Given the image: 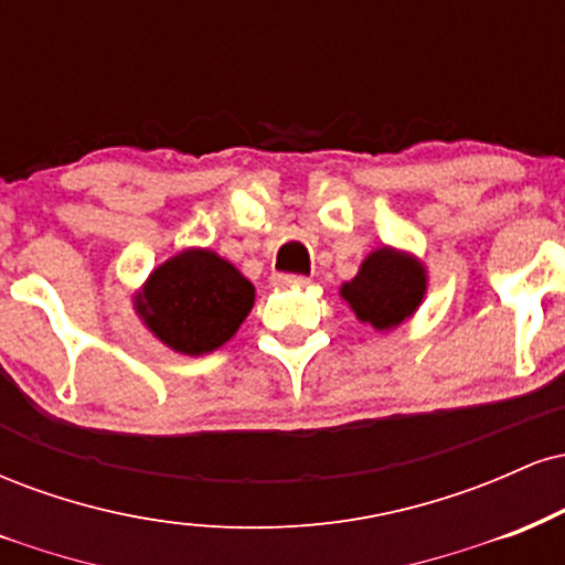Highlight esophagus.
<instances>
[{
	"label": "esophagus",
	"mask_w": 565,
	"mask_h": 565,
	"mask_svg": "<svg viewBox=\"0 0 565 565\" xmlns=\"http://www.w3.org/2000/svg\"><path fill=\"white\" fill-rule=\"evenodd\" d=\"M276 289H289V287H308L310 278L308 276H289V274H278L270 278Z\"/></svg>",
	"instance_id": "1"
}]
</instances>
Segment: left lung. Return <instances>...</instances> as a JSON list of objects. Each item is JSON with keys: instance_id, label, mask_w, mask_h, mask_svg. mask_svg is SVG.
Here are the masks:
<instances>
[{"instance_id": "obj_1", "label": "left lung", "mask_w": 565, "mask_h": 565, "mask_svg": "<svg viewBox=\"0 0 565 565\" xmlns=\"http://www.w3.org/2000/svg\"><path fill=\"white\" fill-rule=\"evenodd\" d=\"M427 295V268L417 255L395 246L369 252L359 274L340 287V297L361 323L391 332L412 319Z\"/></svg>"}]
</instances>
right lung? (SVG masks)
<instances>
[{"label": "right lung", "mask_w": 565, "mask_h": 565, "mask_svg": "<svg viewBox=\"0 0 565 565\" xmlns=\"http://www.w3.org/2000/svg\"><path fill=\"white\" fill-rule=\"evenodd\" d=\"M132 305L161 345L206 355L238 332L255 305V284L217 252L188 246L148 274Z\"/></svg>", "instance_id": "obj_1"}]
</instances>
